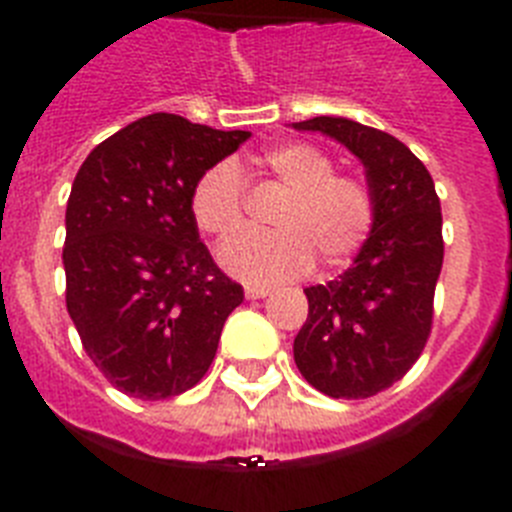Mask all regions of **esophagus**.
Listing matches in <instances>:
<instances>
[{"label":"esophagus","mask_w":512,"mask_h":512,"mask_svg":"<svg viewBox=\"0 0 512 512\" xmlns=\"http://www.w3.org/2000/svg\"><path fill=\"white\" fill-rule=\"evenodd\" d=\"M271 292L266 287H246V297L248 300H264V297H269Z\"/></svg>","instance_id":"34e87169"}]
</instances>
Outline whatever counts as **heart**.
<instances>
[{
	"instance_id": "b5f03b06",
	"label": "heart",
	"mask_w": 512,
	"mask_h": 512,
	"mask_svg": "<svg viewBox=\"0 0 512 512\" xmlns=\"http://www.w3.org/2000/svg\"><path fill=\"white\" fill-rule=\"evenodd\" d=\"M261 171L287 187L271 215V233H243L220 248V264L248 284H282L312 269L346 264L374 223V197L356 174L333 171L328 151L312 143H282L256 158ZM194 223L215 241H228L243 225L241 174L230 161L210 166L189 197Z\"/></svg>"
}]
</instances>
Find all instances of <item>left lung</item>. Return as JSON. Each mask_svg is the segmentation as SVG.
Instances as JSON below:
<instances>
[{"mask_svg": "<svg viewBox=\"0 0 512 512\" xmlns=\"http://www.w3.org/2000/svg\"><path fill=\"white\" fill-rule=\"evenodd\" d=\"M295 128L343 143L372 189V233L341 277L305 289L307 320L295 338V364L315 390L364 400L405 377L431 336L441 202L423 161L395 135L325 115Z\"/></svg>", "mask_w": 512, "mask_h": 512, "instance_id": "8db88e82", "label": "left lung"}]
</instances>
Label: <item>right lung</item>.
I'll use <instances>...</instances> for the list:
<instances>
[{
    "instance_id": "obj_1",
    "label": "right lung",
    "mask_w": 512,
    "mask_h": 512,
    "mask_svg": "<svg viewBox=\"0 0 512 512\" xmlns=\"http://www.w3.org/2000/svg\"><path fill=\"white\" fill-rule=\"evenodd\" d=\"M246 130L156 112L81 164L66 205V310L112 387L138 400L192 390L210 369L243 287L225 277L189 210L202 171Z\"/></svg>"
}]
</instances>
